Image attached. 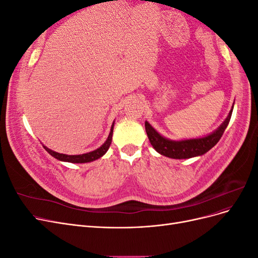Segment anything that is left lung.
<instances>
[{"label":"left lung","instance_id":"1","mask_svg":"<svg viewBox=\"0 0 258 258\" xmlns=\"http://www.w3.org/2000/svg\"><path fill=\"white\" fill-rule=\"evenodd\" d=\"M232 111H230L227 118L222 123V126L214 131L212 135L201 139L184 140V141H170V140L161 137L150 123L145 121V130L148 137V140L152 146L159 154L166 156L169 158L174 159H186L196 157L206 154L210 151L222 138L225 129L227 128Z\"/></svg>","mask_w":258,"mask_h":258}]
</instances>
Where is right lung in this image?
<instances>
[{
	"label": "right lung",
	"mask_w": 258,
	"mask_h": 258,
	"mask_svg": "<svg viewBox=\"0 0 258 258\" xmlns=\"http://www.w3.org/2000/svg\"><path fill=\"white\" fill-rule=\"evenodd\" d=\"M113 128H114V122H113L111 132H110V135H108V138H107V140L105 141V143L102 146H101L100 148H98V150L93 151V152H90V153H87V154H83V155H64V154H59V153L53 152V151L49 150V148H47L46 146H44V148L52 156V157H54V158L58 159V160H61V161H69V162H73V163L90 162V161H93V160L100 158L101 156H103L107 152L108 148H110V145L112 143Z\"/></svg>",
	"instance_id": "1"
}]
</instances>
